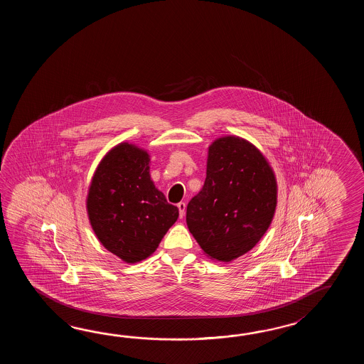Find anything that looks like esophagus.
Instances as JSON below:
<instances>
[{"label":"esophagus","instance_id":"1","mask_svg":"<svg viewBox=\"0 0 364 364\" xmlns=\"http://www.w3.org/2000/svg\"><path fill=\"white\" fill-rule=\"evenodd\" d=\"M177 207H178L179 209V218H183V217H185L186 212L185 203H183V201H181V203H178V204H177Z\"/></svg>","mask_w":364,"mask_h":364}]
</instances>
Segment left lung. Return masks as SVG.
<instances>
[{
  "label": "left lung",
  "instance_id": "left-lung-1",
  "mask_svg": "<svg viewBox=\"0 0 364 364\" xmlns=\"http://www.w3.org/2000/svg\"><path fill=\"white\" fill-rule=\"evenodd\" d=\"M277 207V179L248 140L226 135L208 147L207 177L187 205L186 223L204 255L229 263L255 247Z\"/></svg>",
  "mask_w": 364,
  "mask_h": 364
}]
</instances>
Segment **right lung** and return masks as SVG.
Returning a JSON list of instances; mask_svg holds the SVG:
<instances>
[{
    "instance_id": "right-lung-1",
    "label": "right lung",
    "mask_w": 364,
    "mask_h": 364,
    "mask_svg": "<svg viewBox=\"0 0 364 364\" xmlns=\"http://www.w3.org/2000/svg\"><path fill=\"white\" fill-rule=\"evenodd\" d=\"M151 156L129 141L101 159L88 187L85 208L101 245L127 264L152 255L178 218L149 174Z\"/></svg>"
}]
</instances>
